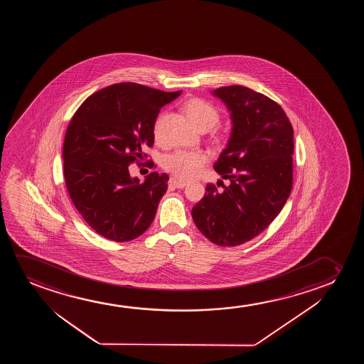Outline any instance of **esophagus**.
<instances>
[{
    "mask_svg": "<svg viewBox=\"0 0 364 364\" xmlns=\"http://www.w3.org/2000/svg\"><path fill=\"white\" fill-rule=\"evenodd\" d=\"M169 186L175 188V189H183V188L186 186V183H185V181H181V180L174 179V178H173V179H170Z\"/></svg>",
    "mask_w": 364,
    "mask_h": 364,
    "instance_id": "esophagus-1",
    "label": "esophagus"
}]
</instances>
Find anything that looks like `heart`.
<instances>
[{"mask_svg": "<svg viewBox=\"0 0 364 364\" xmlns=\"http://www.w3.org/2000/svg\"><path fill=\"white\" fill-rule=\"evenodd\" d=\"M184 109L198 129L209 130L219 123V110L206 100L200 98L188 100L185 103ZM159 122L158 120L155 124V134L159 129ZM208 161L209 156L203 151L176 150L173 154L166 156L165 168L179 179L190 180L194 179L203 171Z\"/></svg>", "mask_w": 364, "mask_h": 364, "instance_id": "b5f03b06", "label": "heart"}]
</instances>
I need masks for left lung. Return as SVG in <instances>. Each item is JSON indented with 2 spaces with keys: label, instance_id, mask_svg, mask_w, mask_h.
Returning <instances> with one entry per match:
<instances>
[{
  "label": "left lung",
  "instance_id": "1",
  "mask_svg": "<svg viewBox=\"0 0 364 364\" xmlns=\"http://www.w3.org/2000/svg\"><path fill=\"white\" fill-rule=\"evenodd\" d=\"M213 95L224 102L232 124L214 164L230 184L223 190L208 185L191 215L213 244L237 246L261 234L289 199L294 129L276 102L244 85L221 87Z\"/></svg>",
  "mask_w": 364,
  "mask_h": 364
}]
</instances>
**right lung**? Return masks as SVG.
Listing matches in <instances>:
<instances>
[{
  "label": "right lung",
  "mask_w": 364,
  "mask_h": 364,
  "mask_svg": "<svg viewBox=\"0 0 364 364\" xmlns=\"http://www.w3.org/2000/svg\"><path fill=\"white\" fill-rule=\"evenodd\" d=\"M180 95L124 82L88 97L70 120L63 145L67 190L85 223L105 239H136L153 223L169 176L153 171L139 183L128 166L154 143L161 107Z\"/></svg>",
  "instance_id": "right-lung-1"
}]
</instances>
